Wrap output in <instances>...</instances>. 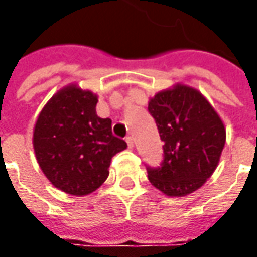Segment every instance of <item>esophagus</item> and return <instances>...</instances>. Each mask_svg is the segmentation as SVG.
I'll list each match as a JSON object with an SVG mask.
<instances>
[{
  "label": "esophagus",
  "instance_id": "esophagus-1",
  "mask_svg": "<svg viewBox=\"0 0 257 257\" xmlns=\"http://www.w3.org/2000/svg\"><path fill=\"white\" fill-rule=\"evenodd\" d=\"M125 142H127V146H128V149H133L134 140H133V137H132V136H127V137H125Z\"/></svg>",
  "mask_w": 257,
  "mask_h": 257
}]
</instances>
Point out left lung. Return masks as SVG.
I'll use <instances>...</instances> for the list:
<instances>
[{
	"mask_svg": "<svg viewBox=\"0 0 257 257\" xmlns=\"http://www.w3.org/2000/svg\"><path fill=\"white\" fill-rule=\"evenodd\" d=\"M163 146V162L149 167V180L172 197L200 189L216 170L226 130L222 118L200 91L177 84L149 101Z\"/></svg>",
	"mask_w": 257,
	"mask_h": 257,
	"instance_id": "obj_1",
	"label": "left lung"
}]
</instances>
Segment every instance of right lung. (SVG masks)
<instances>
[{
  "instance_id": "add662e5",
  "label": "right lung",
  "mask_w": 257,
  "mask_h": 257,
  "mask_svg": "<svg viewBox=\"0 0 257 257\" xmlns=\"http://www.w3.org/2000/svg\"><path fill=\"white\" fill-rule=\"evenodd\" d=\"M97 95L77 85L51 97L37 118L33 144L37 162L57 189L85 196L108 177L111 159L127 143L111 133V120L95 113Z\"/></svg>"
}]
</instances>
